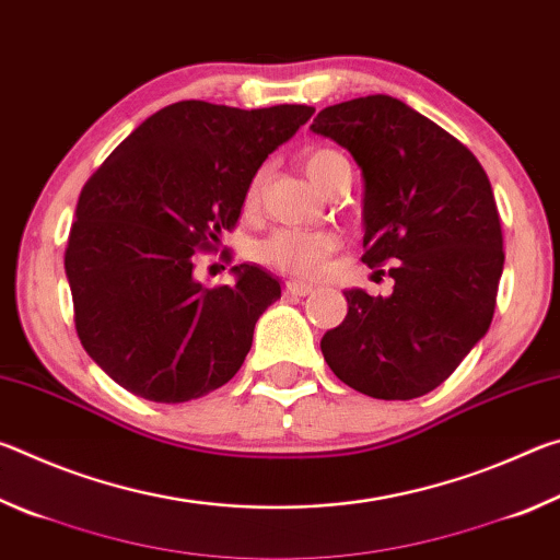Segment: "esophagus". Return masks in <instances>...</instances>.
I'll use <instances>...</instances> for the list:
<instances>
[{"instance_id": "1", "label": "esophagus", "mask_w": 560, "mask_h": 560, "mask_svg": "<svg viewBox=\"0 0 560 560\" xmlns=\"http://www.w3.org/2000/svg\"><path fill=\"white\" fill-rule=\"evenodd\" d=\"M311 291H314V283H306V281H293V279H289V281H287V293H289V296H296V299H301V296H308Z\"/></svg>"}]
</instances>
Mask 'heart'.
<instances>
[{"label": "heart", "mask_w": 560, "mask_h": 560, "mask_svg": "<svg viewBox=\"0 0 560 560\" xmlns=\"http://www.w3.org/2000/svg\"><path fill=\"white\" fill-rule=\"evenodd\" d=\"M338 163H346V158L336 153V150H311L303 158V167H306L308 177L324 189L326 179ZM261 189V175H257L246 189V205H254L259 200ZM338 246V240L330 232H311V230H279L273 232L267 242L261 244V259L287 273H296V277H316L324 269L326 259L330 257Z\"/></svg>", "instance_id": "1"}]
</instances>
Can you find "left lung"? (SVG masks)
Listing matches in <instances>:
<instances>
[{"label": "left lung", "instance_id": "obj_1", "mask_svg": "<svg viewBox=\"0 0 560 560\" xmlns=\"http://www.w3.org/2000/svg\"><path fill=\"white\" fill-rule=\"evenodd\" d=\"M311 130L358 163L363 261L390 264L395 279L390 296L343 291V324L320 338L326 363L377 400L428 395L494 318L504 240L489 177L457 138L383 93L324 108Z\"/></svg>", "mask_w": 560, "mask_h": 560}]
</instances>
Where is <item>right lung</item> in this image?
I'll return each instance as SVG.
<instances>
[{"instance_id": "add662e5", "label": "right lung", "mask_w": 560, "mask_h": 560, "mask_svg": "<svg viewBox=\"0 0 560 560\" xmlns=\"http://www.w3.org/2000/svg\"><path fill=\"white\" fill-rule=\"evenodd\" d=\"M314 110L179 101L140 122L83 185L66 246L75 330L128 393L187 402L242 368L281 283L236 264L234 283L205 289L192 259L232 230L264 160Z\"/></svg>"}]
</instances>
